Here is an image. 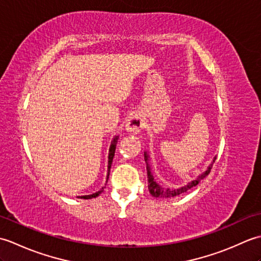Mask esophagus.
Listing matches in <instances>:
<instances>
[{
    "instance_id": "34e87169",
    "label": "esophagus",
    "mask_w": 261,
    "mask_h": 261,
    "mask_svg": "<svg viewBox=\"0 0 261 261\" xmlns=\"http://www.w3.org/2000/svg\"><path fill=\"white\" fill-rule=\"evenodd\" d=\"M145 123H143V120L139 114H134L131 115L126 121V130L129 132H139Z\"/></svg>"
}]
</instances>
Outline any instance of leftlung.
<instances>
[{"instance_id": "1", "label": "left lung", "mask_w": 261, "mask_h": 261, "mask_svg": "<svg viewBox=\"0 0 261 261\" xmlns=\"http://www.w3.org/2000/svg\"><path fill=\"white\" fill-rule=\"evenodd\" d=\"M148 154L147 152H145V160L147 163V174H148V190H149V193L151 194L152 196L154 197H164V198H173V197H176V196H179L181 195L182 193H186L188 190H191L192 187L196 186L199 181H201L203 178H205L208 174L211 169H212V166L215 162V159H213V163L211 164L207 169L204 171V173L202 175H199L196 179L192 180L191 182H188L187 185L182 186V187H179V188H168V187H163L162 185H159L158 182L153 179V176L151 174L150 171V167H149V164H148Z\"/></svg>"}]
</instances>
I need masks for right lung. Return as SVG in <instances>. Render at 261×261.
<instances>
[{
	"label": "right lung",
	"instance_id": "obj_1",
	"mask_svg": "<svg viewBox=\"0 0 261 261\" xmlns=\"http://www.w3.org/2000/svg\"><path fill=\"white\" fill-rule=\"evenodd\" d=\"M118 139L119 137L116 136L114 139L112 140V142H111V146H110V150H109V165H108V175H107V181L109 179V176H110V169H111V165H112V160H113V157H114V152H115V147H116V143H118ZM104 190V187H102V190H99L98 192L94 193V194H91V195H84V196H77L79 198H84V199H90V198H94L98 196L99 194H101Z\"/></svg>",
	"mask_w": 261,
	"mask_h": 261
}]
</instances>
